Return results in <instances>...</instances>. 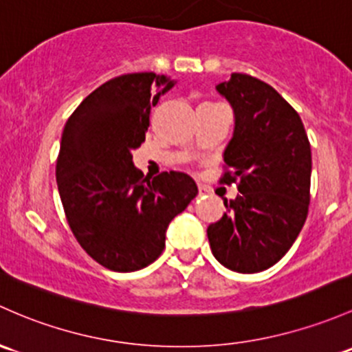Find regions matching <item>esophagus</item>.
<instances>
[{"label":"esophagus","mask_w":352,"mask_h":352,"mask_svg":"<svg viewBox=\"0 0 352 352\" xmlns=\"http://www.w3.org/2000/svg\"><path fill=\"white\" fill-rule=\"evenodd\" d=\"M207 194H209V188L202 186V184H199V195H207Z\"/></svg>","instance_id":"obj_1"}]
</instances>
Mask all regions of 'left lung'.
<instances>
[{
  "instance_id": "8db88e82",
  "label": "left lung",
  "mask_w": 352,
  "mask_h": 352,
  "mask_svg": "<svg viewBox=\"0 0 352 352\" xmlns=\"http://www.w3.org/2000/svg\"><path fill=\"white\" fill-rule=\"evenodd\" d=\"M234 111L221 184L239 194L207 228L210 250L226 268L258 273L285 256L309 214L312 155L298 113L270 84L231 74L216 86Z\"/></svg>"
}]
</instances>
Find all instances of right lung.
<instances>
[{"label":"right lung","mask_w":352,"mask_h":352,"mask_svg":"<svg viewBox=\"0 0 352 352\" xmlns=\"http://www.w3.org/2000/svg\"><path fill=\"white\" fill-rule=\"evenodd\" d=\"M172 86L155 72L114 77L77 106L62 133L55 175L70 231L113 272L153 263L170 221L199 192L187 173L162 172L150 180L133 165L150 111Z\"/></svg>","instance_id":"1"}]
</instances>
